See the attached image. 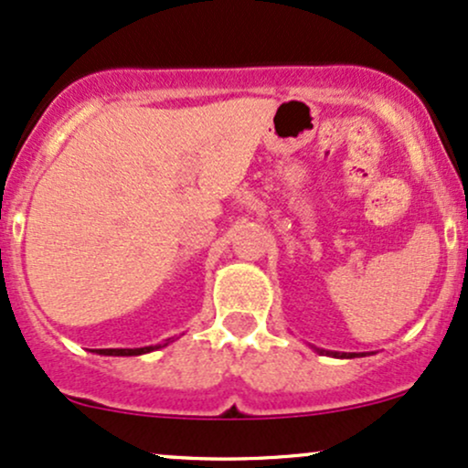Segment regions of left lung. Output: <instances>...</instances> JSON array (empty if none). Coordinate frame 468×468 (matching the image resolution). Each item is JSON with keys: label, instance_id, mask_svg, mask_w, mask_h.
Here are the masks:
<instances>
[{"label": "left lung", "instance_id": "obj_1", "mask_svg": "<svg viewBox=\"0 0 468 468\" xmlns=\"http://www.w3.org/2000/svg\"><path fill=\"white\" fill-rule=\"evenodd\" d=\"M324 352V350H321ZM332 356H341V358H352V356H356V354H332Z\"/></svg>", "mask_w": 468, "mask_h": 468}]
</instances>
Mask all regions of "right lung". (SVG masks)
Here are the masks:
<instances>
[{
    "label": "right lung",
    "instance_id": "right-lung-1",
    "mask_svg": "<svg viewBox=\"0 0 468 468\" xmlns=\"http://www.w3.org/2000/svg\"><path fill=\"white\" fill-rule=\"evenodd\" d=\"M169 343V341H166ZM165 343V346H166ZM163 346H152V347H136V350H96L99 354H105V356H136V354H144V352H152L158 350Z\"/></svg>",
    "mask_w": 468,
    "mask_h": 468
}]
</instances>
